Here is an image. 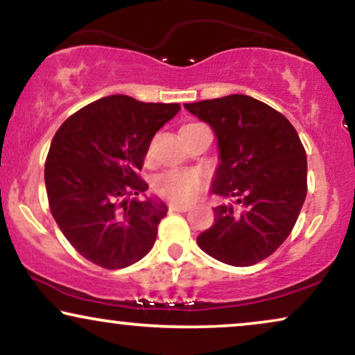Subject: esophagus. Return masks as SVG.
<instances>
[{"label":"esophagus","mask_w":355,"mask_h":355,"mask_svg":"<svg viewBox=\"0 0 355 355\" xmlns=\"http://www.w3.org/2000/svg\"><path fill=\"white\" fill-rule=\"evenodd\" d=\"M169 209H171V211H176V212H186V211H189L191 205H189V204L171 202V204H169Z\"/></svg>","instance_id":"obj_1"}]
</instances>
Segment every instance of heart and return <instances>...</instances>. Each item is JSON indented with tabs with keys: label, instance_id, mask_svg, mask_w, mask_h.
Here are the masks:
<instances>
[{
	"label": "heart",
	"instance_id": "obj_1",
	"mask_svg": "<svg viewBox=\"0 0 355 355\" xmlns=\"http://www.w3.org/2000/svg\"><path fill=\"white\" fill-rule=\"evenodd\" d=\"M189 126V125H184ZM204 179L198 171L168 169L153 179V189L174 202H187L202 187Z\"/></svg>",
	"mask_w": 355,
	"mask_h": 355
}]
</instances>
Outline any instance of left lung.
<instances>
[{
    "instance_id": "obj_1",
    "label": "left lung",
    "mask_w": 355,
    "mask_h": 355,
    "mask_svg": "<svg viewBox=\"0 0 355 355\" xmlns=\"http://www.w3.org/2000/svg\"><path fill=\"white\" fill-rule=\"evenodd\" d=\"M211 125L220 163L212 192L234 199L214 207V224L198 237L222 263L250 266L286 240L308 191L303 143L286 116L248 95L184 103Z\"/></svg>"
}]
</instances>
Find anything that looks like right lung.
<instances>
[{
  "instance_id": "obj_1",
  "label": "right lung",
  "mask_w": 355,
  "mask_h": 355,
  "mask_svg": "<svg viewBox=\"0 0 355 355\" xmlns=\"http://www.w3.org/2000/svg\"><path fill=\"white\" fill-rule=\"evenodd\" d=\"M179 110V103L110 95L69 116L52 138L44 169L51 214L92 263L126 268L155 245L168 207L133 196L148 189L138 173L153 137Z\"/></svg>"
}]
</instances>
